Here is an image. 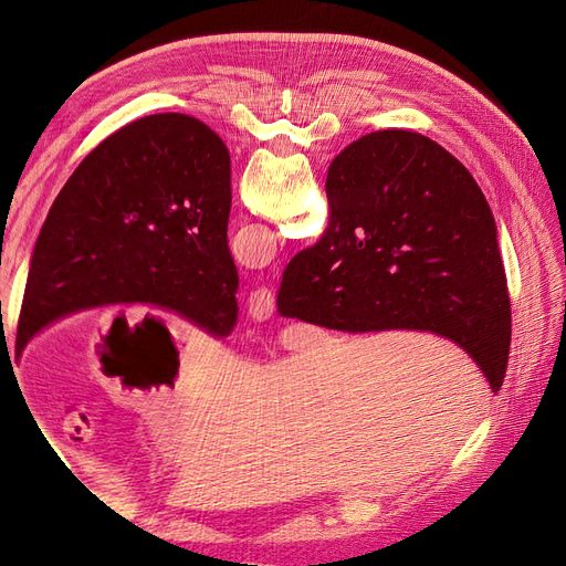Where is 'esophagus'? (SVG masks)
I'll return each mask as SVG.
<instances>
[{"mask_svg":"<svg viewBox=\"0 0 566 566\" xmlns=\"http://www.w3.org/2000/svg\"><path fill=\"white\" fill-rule=\"evenodd\" d=\"M273 293L269 287H256L248 297V314L252 321H266L273 314Z\"/></svg>","mask_w":566,"mask_h":566,"instance_id":"1","label":"esophagus"}]
</instances>
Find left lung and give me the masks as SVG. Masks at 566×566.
<instances>
[{
    "instance_id": "1",
    "label": "left lung",
    "mask_w": 566,
    "mask_h": 566,
    "mask_svg": "<svg viewBox=\"0 0 566 566\" xmlns=\"http://www.w3.org/2000/svg\"><path fill=\"white\" fill-rule=\"evenodd\" d=\"M231 160L200 119H136L80 163L32 250L15 354L44 325L101 304H158L214 337L238 321Z\"/></svg>"
}]
</instances>
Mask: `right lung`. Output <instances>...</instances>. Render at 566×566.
<instances>
[{"mask_svg": "<svg viewBox=\"0 0 566 566\" xmlns=\"http://www.w3.org/2000/svg\"><path fill=\"white\" fill-rule=\"evenodd\" d=\"M328 229L283 271L279 314L331 331H430L499 391L510 297L489 202L447 148L416 132L361 136L331 163Z\"/></svg>", "mask_w": 566, "mask_h": 566, "instance_id": "right-lung-1", "label": "right lung"}]
</instances>
